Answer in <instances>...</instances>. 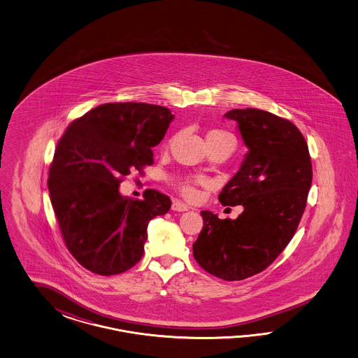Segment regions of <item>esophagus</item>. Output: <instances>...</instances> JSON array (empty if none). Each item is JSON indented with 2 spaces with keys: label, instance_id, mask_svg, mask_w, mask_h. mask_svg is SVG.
Masks as SVG:
<instances>
[{
  "label": "esophagus",
  "instance_id": "34e87169",
  "mask_svg": "<svg viewBox=\"0 0 358 358\" xmlns=\"http://www.w3.org/2000/svg\"><path fill=\"white\" fill-rule=\"evenodd\" d=\"M172 210H174V211H187L189 206L184 203V202H181V201H173Z\"/></svg>",
  "mask_w": 358,
  "mask_h": 358
}]
</instances>
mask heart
Listing matches in <instances>:
<instances>
[{"instance_id":"obj_1","label":"heart","mask_w":358,"mask_h":358,"mask_svg":"<svg viewBox=\"0 0 358 358\" xmlns=\"http://www.w3.org/2000/svg\"><path fill=\"white\" fill-rule=\"evenodd\" d=\"M220 138H232V135H229L228 132L223 130H211L207 132V143L217 141ZM202 182H203V177H201V176H181V177L176 178V185H177L178 190L181 192V194H184L187 198L194 196L195 185L202 184Z\"/></svg>"}]
</instances>
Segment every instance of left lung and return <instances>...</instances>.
I'll return each mask as SVG.
<instances>
[{"label":"left lung","mask_w":358,"mask_h":358,"mask_svg":"<svg viewBox=\"0 0 358 358\" xmlns=\"http://www.w3.org/2000/svg\"><path fill=\"white\" fill-rule=\"evenodd\" d=\"M248 153L219 194L224 206L244 207L235 220L201 211L203 228L193 244L202 269L240 281L266 269L293 238L313 182L302 132L290 120L260 108H234Z\"/></svg>","instance_id":"1"}]
</instances>
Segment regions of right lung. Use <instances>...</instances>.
Listing matches in <instances>:
<instances>
[{"mask_svg": "<svg viewBox=\"0 0 358 358\" xmlns=\"http://www.w3.org/2000/svg\"><path fill=\"white\" fill-rule=\"evenodd\" d=\"M174 115L143 102H111L73 120L57 143L48 190L62 236L87 271H129L144 253L150 220L171 208V198L147 190L143 199L120 193L131 171L153 164Z\"/></svg>", "mask_w": 358, "mask_h": 358, "instance_id": "add662e5", "label": "right lung"}]
</instances>
